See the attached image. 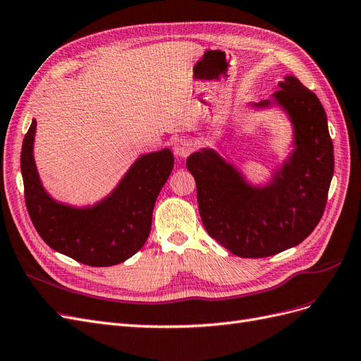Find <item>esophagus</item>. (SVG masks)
<instances>
[{
    "label": "esophagus",
    "mask_w": 361,
    "mask_h": 361,
    "mask_svg": "<svg viewBox=\"0 0 361 361\" xmlns=\"http://www.w3.org/2000/svg\"><path fill=\"white\" fill-rule=\"evenodd\" d=\"M192 151V145L189 141H185V139H178L173 145V153L178 157H188Z\"/></svg>",
    "instance_id": "1"
}]
</instances>
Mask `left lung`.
I'll list each match as a JSON object with an SVG mask.
<instances>
[{
	"instance_id": "8db88e82",
	"label": "left lung",
	"mask_w": 361,
	"mask_h": 361,
	"mask_svg": "<svg viewBox=\"0 0 361 361\" xmlns=\"http://www.w3.org/2000/svg\"><path fill=\"white\" fill-rule=\"evenodd\" d=\"M279 85L276 102L293 120L297 148L271 184L252 188L213 149L188 159L205 231L241 258H265L297 246L319 224L329 197L334 154L327 115L297 78L286 76Z\"/></svg>"
}]
</instances>
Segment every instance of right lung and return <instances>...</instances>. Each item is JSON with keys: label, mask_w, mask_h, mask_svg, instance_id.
<instances>
[{"label": "right lung", "mask_w": 361, "mask_h": 361, "mask_svg": "<svg viewBox=\"0 0 361 361\" xmlns=\"http://www.w3.org/2000/svg\"><path fill=\"white\" fill-rule=\"evenodd\" d=\"M36 120L24 137L20 171L31 222L54 250L91 267L120 264L144 246L153 208L173 166L171 149L139 157L106 200L94 207L72 208L44 192L34 165Z\"/></svg>", "instance_id": "right-lung-1"}]
</instances>
